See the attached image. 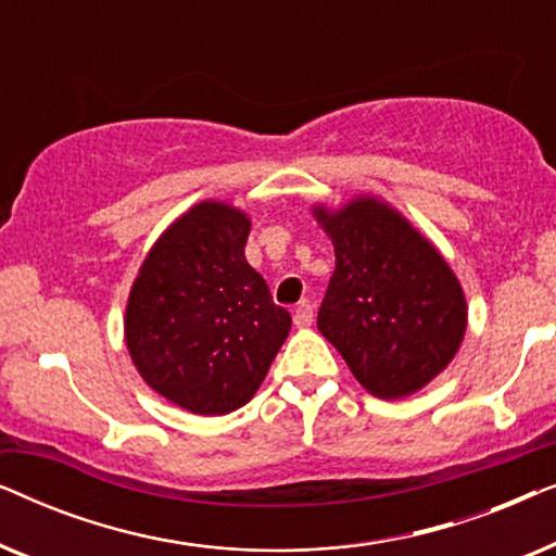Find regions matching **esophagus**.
Wrapping results in <instances>:
<instances>
[{"instance_id": "1", "label": "esophagus", "mask_w": 556, "mask_h": 556, "mask_svg": "<svg viewBox=\"0 0 556 556\" xmlns=\"http://www.w3.org/2000/svg\"><path fill=\"white\" fill-rule=\"evenodd\" d=\"M293 324L299 326V329H306V326L314 324V306H311V303H301V306L293 311Z\"/></svg>"}]
</instances>
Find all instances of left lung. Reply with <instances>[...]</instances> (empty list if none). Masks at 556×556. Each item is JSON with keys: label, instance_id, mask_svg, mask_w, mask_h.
<instances>
[{"label": "left lung", "instance_id": "1", "mask_svg": "<svg viewBox=\"0 0 556 556\" xmlns=\"http://www.w3.org/2000/svg\"><path fill=\"white\" fill-rule=\"evenodd\" d=\"M314 217L337 253L318 331L375 397L422 390L466 337V295L451 265L377 197H356L333 212L318 204Z\"/></svg>", "mask_w": 556, "mask_h": 556}]
</instances>
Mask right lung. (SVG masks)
<instances>
[{"instance_id": "right-lung-1", "label": "right lung", "mask_w": 556, "mask_h": 556, "mask_svg": "<svg viewBox=\"0 0 556 556\" xmlns=\"http://www.w3.org/2000/svg\"><path fill=\"white\" fill-rule=\"evenodd\" d=\"M250 217L200 202L166 227L141 263L124 333L151 390L194 415H227L253 400L291 314L245 261Z\"/></svg>"}]
</instances>
